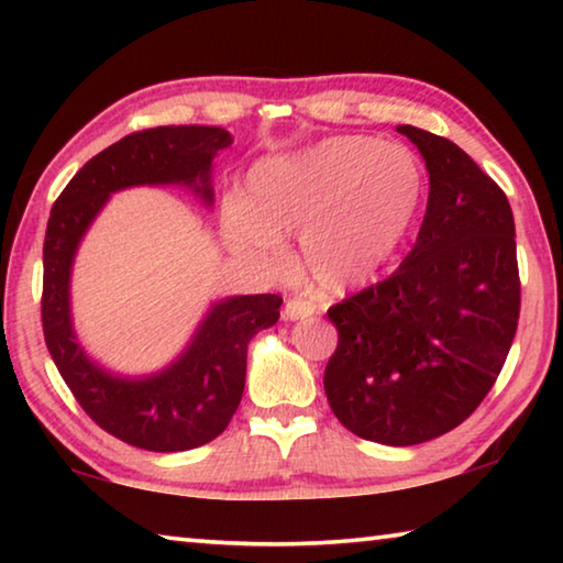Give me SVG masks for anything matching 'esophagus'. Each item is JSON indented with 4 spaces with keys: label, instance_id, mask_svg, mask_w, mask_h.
<instances>
[{
    "label": "esophagus",
    "instance_id": "1",
    "mask_svg": "<svg viewBox=\"0 0 563 563\" xmlns=\"http://www.w3.org/2000/svg\"><path fill=\"white\" fill-rule=\"evenodd\" d=\"M312 312H316V308H312L310 302H305V300H290L288 305H285L283 316H285V320L295 322V320H305V318H310Z\"/></svg>",
    "mask_w": 563,
    "mask_h": 563
}]
</instances>
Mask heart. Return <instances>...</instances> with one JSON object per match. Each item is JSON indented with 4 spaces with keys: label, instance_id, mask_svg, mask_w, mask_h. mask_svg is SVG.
Returning <instances> with one entry per match:
<instances>
[{
    "label": "heart",
    "instance_id": "b5f03b06",
    "mask_svg": "<svg viewBox=\"0 0 563 563\" xmlns=\"http://www.w3.org/2000/svg\"><path fill=\"white\" fill-rule=\"evenodd\" d=\"M422 203L424 168L407 146L330 136L261 158L221 216L228 243L265 261L283 258V238L298 235L305 280L332 300L383 273Z\"/></svg>",
    "mask_w": 563,
    "mask_h": 563
}]
</instances>
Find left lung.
<instances>
[{
	"instance_id": "8db88e82",
	"label": "left lung",
	"mask_w": 563,
	"mask_h": 563,
	"mask_svg": "<svg viewBox=\"0 0 563 563\" xmlns=\"http://www.w3.org/2000/svg\"><path fill=\"white\" fill-rule=\"evenodd\" d=\"M430 174L417 243L387 280L332 305V412L362 440L412 446L454 430L499 377L519 320L514 216L450 139L405 123Z\"/></svg>"
}]
</instances>
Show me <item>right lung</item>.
<instances>
[{
	"instance_id": "obj_1",
	"label": "right lung",
	"mask_w": 563,
	"mask_h": 563,
	"mask_svg": "<svg viewBox=\"0 0 563 563\" xmlns=\"http://www.w3.org/2000/svg\"><path fill=\"white\" fill-rule=\"evenodd\" d=\"M233 136L221 126H158L103 148L52 208L44 238V340L64 383L93 422L151 452H186L216 440L241 405L247 345L280 318V295H228L208 305L186 347L161 369L121 375L79 342L71 273L89 228L119 190L178 186L213 208V158Z\"/></svg>"
}]
</instances>
